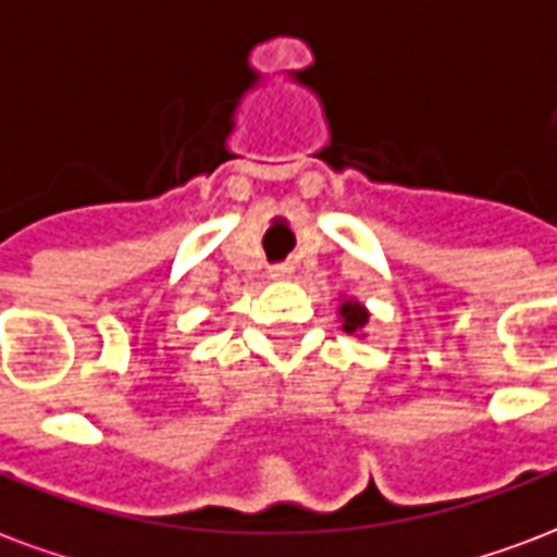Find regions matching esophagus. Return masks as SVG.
<instances>
[{
  "mask_svg": "<svg viewBox=\"0 0 557 557\" xmlns=\"http://www.w3.org/2000/svg\"><path fill=\"white\" fill-rule=\"evenodd\" d=\"M292 271H295V268H292L289 262H280V265H271V277H274V280H289Z\"/></svg>",
  "mask_w": 557,
  "mask_h": 557,
  "instance_id": "1",
  "label": "esophagus"
}]
</instances>
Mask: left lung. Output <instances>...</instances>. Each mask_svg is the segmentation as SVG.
Here are the masks:
<instances>
[{"instance_id": "8db88e82", "label": "left lung", "mask_w": 557, "mask_h": 557, "mask_svg": "<svg viewBox=\"0 0 557 557\" xmlns=\"http://www.w3.org/2000/svg\"><path fill=\"white\" fill-rule=\"evenodd\" d=\"M339 319H342V331L360 333L362 336V327L369 324V310H366L357 298H342Z\"/></svg>"}]
</instances>
